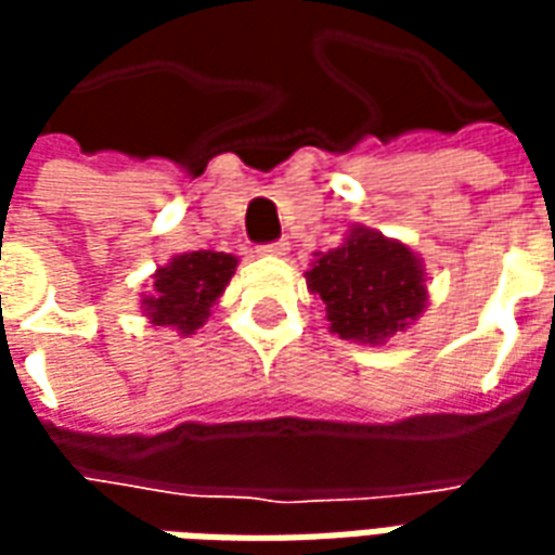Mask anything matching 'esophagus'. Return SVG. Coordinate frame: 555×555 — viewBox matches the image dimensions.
Listing matches in <instances>:
<instances>
[{"label": "esophagus", "mask_w": 555, "mask_h": 555, "mask_svg": "<svg viewBox=\"0 0 555 555\" xmlns=\"http://www.w3.org/2000/svg\"><path fill=\"white\" fill-rule=\"evenodd\" d=\"M261 255H273V258H282V255L288 253V243L285 241H276V243H264L261 249H258Z\"/></svg>", "instance_id": "obj_1"}]
</instances>
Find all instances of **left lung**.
I'll return each instance as SVG.
<instances>
[{"label": "left lung", "mask_w": 555, "mask_h": 555, "mask_svg": "<svg viewBox=\"0 0 555 555\" xmlns=\"http://www.w3.org/2000/svg\"><path fill=\"white\" fill-rule=\"evenodd\" d=\"M306 285L324 300L330 333L357 345H386L428 306L422 258L365 225H353L336 249L314 253Z\"/></svg>", "instance_id": "8db88e82"}]
</instances>
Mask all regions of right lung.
Returning <instances> with one entry per match:
<instances>
[{
    "label": "right lung",
    "instance_id": "1",
    "mask_svg": "<svg viewBox=\"0 0 555 555\" xmlns=\"http://www.w3.org/2000/svg\"><path fill=\"white\" fill-rule=\"evenodd\" d=\"M237 270V258L229 253L198 249L171 255L169 264L154 270L151 291L142 294V314L147 324L169 326L178 336H193L205 326L210 309Z\"/></svg>",
    "mask_w": 555,
    "mask_h": 555
}]
</instances>
